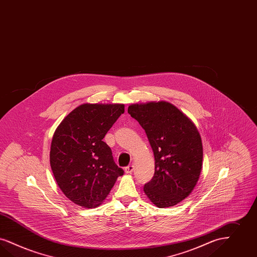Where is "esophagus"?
Here are the masks:
<instances>
[{
	"mask_svg": "<svg viewBox=\"0 0 257 257\" xmlns=\"http://www.w3.org/2000/svg\"><path fill=\"white\" fill-rule=\"evenodd\" d=\"M134 165H129L128 166H126L125 167V172L126 173H132L134 171Z\"/></svg>",
	"mask_w": 257,
	"mask_h": 257,
	"instance_id": "obj_1",
	"label": "esophagus"
}]
</instances>
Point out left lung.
I'll list each match as a JSON object with an SVG mask.
<instances>
[{"instance_id": "obj_1", "label": "left lung", "mask_w": 257, "mask_h": 257, "mask_svg": "<svg viewBox=\"0 0 257 257\" xmlns=\"http://www.w3.org/2000/svg\"><path fill=\"white\" fill-rule=\"evenodd\" d=\"M154 152L155 173L144 193L158 207L179 204L194 189L203 165V144L194 123L166 101L132 104Z\"/></svg>"}]
</instances>
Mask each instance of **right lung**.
<instances>
[{"label": "right lung", "mask_w": 257, "mask_h": 257, "mask_svg": "<svg viewBox=\"0 0 257 257\" xmlns=\"http://www.w3.org/2000/svg\"><path fill=\"white\" fill-rule=\"evenodd\" d=\"M124 113L123 104L85 103L72 110L52 137L50 162L62 192L87 208L102 204L123 169L114 164L105 135Z\"/></svg>", "instance_id": "obj_1"}]
</instances>
